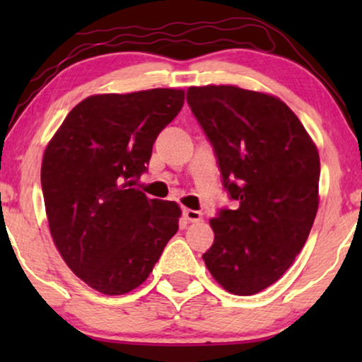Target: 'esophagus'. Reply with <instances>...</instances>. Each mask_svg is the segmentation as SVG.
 Segmentation results:
<instances>
[{
    "label": "esophagus",
    "mask_w": 362,
    "mask_h": 362,
    "mask_svg": "<svg viewBox=\"0 0 362 362\" xmlns=\"http://www.w3.org/2000/svg\"><path fill=\"white\" fill-rule=\"evenodd\" d=\"M182 216L186 217L187 221L189 222H197V221H201V217H202V214L199 211H194V209H182Z\"/></svg>",
    "instance_id": "esophagus-1"
}]
</instances>
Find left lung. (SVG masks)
<instances>
[{
	"label": "left lung",
	"instance_id": "obj_1",
	"mask_svg": "<svg viewBox=\"0 0 362 362\" xmlns=\"http://www.w3.org/2000/svg\"><path fill=\"white\" fill-rule=\"evenodd\" d=\"M187 103L214 148L235 209L209 224L202 255L234 295L275 284L303 249L318 211L320 155L298 117L280 98L235 86L187 88Z\"/></svg>",
	"mask_w": 362,
	"mask_h": 362
}]
</instances>
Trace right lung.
<instances>
[{"mask_svg":"<svg viewBox=\"0 0 362 362\" xmlns=\"http://www.w3.org/2000/svg\"><path fill=\"white\" fill-rule=\"evenodd\" d=\"M182 103L180 88L87 97L44 151L41 185L54 244L69 269L103 295L140 286L177 232L180 206L132 186Z\"/></svg>","mask_w":362,"mask_h":362,"instance_id":"add662e5","label":"right lung"}]
</instances>
